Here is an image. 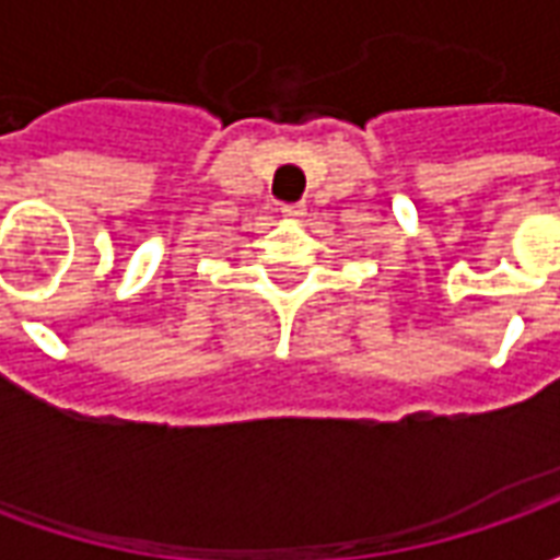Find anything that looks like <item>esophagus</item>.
I'll list each match as a JSON object with an SVG mask.
<instances>
[{
    "label": "esophagus",
    "mask_w": 560,
    "mask_h": 560,
    "mask_svg": "<svg viewBox=\"0 0 560 560\" xmlns=\"http://www.w3.org/2000/svg\"><path fill=\"white\" fill-rule=\"evenodd\" d=\"M281 215L284 219H303L305 207L303 203H281Z\"/></svg>",
    "instance_id": "esophagus-1"
}]
</instances>
